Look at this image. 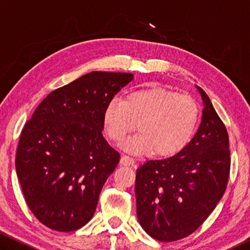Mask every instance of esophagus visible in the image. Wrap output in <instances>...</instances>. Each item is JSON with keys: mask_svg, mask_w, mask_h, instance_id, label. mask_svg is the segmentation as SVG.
Masks as SVG:
<instances>
[{"mask_svg": "<svg viewBox=\"0 0 250 250\" xmlns=\"http://www.w3.org/2000/svg\"><path fill=\"white\" fill-rule=\"evenodd\" d=\"M120 163L122 166H126V167H133L134 166V160L132 158H130L128 155H122L120 159Z\"/></svg>", "mask_w": 250, "mask_h": 250, "instance_id": "esophagus-1", "label": "esophagus"}]
</instances>
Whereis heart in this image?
<instances>
[{"label": "heart", "mask_w": 250, "mask_h": 250, "mask_svg": "<svg viewBox=\"0 0 250 250\" xmlns=\"http://www.w3.org/2000/svg\"><path fill=\"white\" fill-rule=\"evenodd\" d=\"M198 115V104L191 96L146 87L129 92L124 101H110L103 120L105 134L117 143L124 141L137 125L139 133L122 146L126 151L172 156L192 140Z\"/></svg>", "instance_id": "obj_1"}]
</instances>
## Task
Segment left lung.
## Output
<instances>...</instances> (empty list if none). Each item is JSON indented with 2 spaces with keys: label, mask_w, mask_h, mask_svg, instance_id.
<instances>
[{
  "label": "left lung",
  "mask_w": 250,
  "mask_h": 250,
  "mask_svg": "<svg viewBox=\"0 0 250 250\" xmlns=\"http://www.w3.org/2000/svg\"><path fill=\"white\" fill-rule=\"evenodd\" d=\"M197 132L179 153L137 170L138 221L152 238L175 242L200 227L225 193L230 168L225 125L206 92Z\"/></svg>",
  "instance_id": "8db88e82"
}]
</instances>
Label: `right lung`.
Returning <instances> with one entry per match:
<instances>
[{
    "label": "right lung",
    "mask_w": 250,
    "mask_h": 250,
    "mask_svg": "<svg viewBox=\"0 0 250 250\" xmlns=\"http://www.w3.org/2000/svg\"><path fill=\"white\" fill-rule=\"evenodd\" d=\"M133 74L91 71L54 90L21 133L15 167L29 209L57 231L94 216L120 155L103 135L105 105Z\"/></svg>",
    "instance_id": "1"
}]
</instances>
